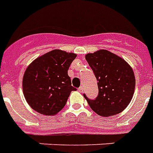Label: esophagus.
<instances>
[{
	"label": "esophagus",
	"mask_w": 153,
	"mask_h": 153,
	"mask_svg": "<svg viewBox=\"0 0 153 153\" xmlns=\"http://www.w3.org/2000/svg\"><path fill=\"white\" fill-rule=\"evenodd\" d=\"M78 90H79V91H80V92H82V91H83V90H84V87H83L82 85H81V86H80V87L78 88Z\"/></svg>",
	"instance_id": "34e87169"
}]
</instances>
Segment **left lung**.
Returning <instances> with one entry per match:
<instances>
[{
    "instance_id": "obj_1",
    "label": "left lung",
    "mask_w": 153,
    "mask_h": 153,
    "mask_svg": "<svg viewBox=\"0 0 153 153\" xmlns=\"http://www.w3.org/2000/svg\"><path fill=\"white\" fill-rule=\"evenodd\" d=\"M97 80L98 96L89 99L83 96L97 114L109 117L122 112L130 103L135 89V77L129 65L107 50L85 55Z\"/></svg>"
}]
</instances>
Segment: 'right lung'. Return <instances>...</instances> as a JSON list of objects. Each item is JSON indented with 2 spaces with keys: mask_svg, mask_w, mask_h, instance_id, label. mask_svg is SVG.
<instances>
[{
  "mask_svg": "<svg viewBox=\"0 0 153 153\" xmlns=\"http://www.w3.org/2000/svg\"><path fill=\"white\" fill-rule=\"evenodd\" d=\"M76 57L64 51L48 52L27 68L23 77V92L33 109L45 115H53L64 107L71 85L68 71Z\"/></svg>",
  "mask_w": 153,
  "mask_h": 153,
  "instance_id": "right-lung-1",
  "label": "right lung"
}]
</instances>
